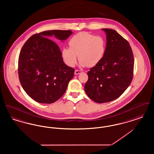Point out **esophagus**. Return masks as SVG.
<instances>
[{
    "mask_svg": "<svg viewBox=\"0 0 154 154\" xmlns=\"http://www.w3.org/2000/svg\"><path fill=\"white\" fill-rule=\"evenodd\" d=\"M81 73H82V71H81V70H75V72H74V74H75V75L79 74H80Z\"/></svg>",
    "mask_w": 154,
    "mask_h": 154,
    "instance_id": "1",
    "label": "esophagus"
}]
</instances>
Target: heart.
I'll list each match as a JSON object with an SVG mask.
<instances>
[{
    "instance_id": "obj_1",
    "label": "heart",
    "mask_w": 154,
    "mask_h": 154,
    "mask_svg": "<svg viewBox=\"0 0 154 154\" xmlns=\"http://www.w3.org/2000/svg\"><path fill=\"white\" fill-rule=\"evenodd\" d=\"M70 47H63L62 57L67 66L74 67L77 61V55L82 67H94L102 60L106 50L105 39L87 32H81L72 37Z\"/></svg>"
}]
</instances>
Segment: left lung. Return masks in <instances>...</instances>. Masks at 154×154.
<instances>
[{
  "label": "left lung",
  "mask_w": 154,
  "mask_h": 154,
  "mask_svg": "<svg viewBox=\"0 0 154 154\" xmlns=\"http://www.w3.org/2000/svg\"><path fill=\"white\" fill-rule=\"evenodd\" d=\"M106 34V50L102 60L88 72L85 91L98 103L109 102L121 95L133 76L134 58L128 42L115 30L102 29Z\"/></svg>",
  "instance_id": "obj_1"
}]
</instances>
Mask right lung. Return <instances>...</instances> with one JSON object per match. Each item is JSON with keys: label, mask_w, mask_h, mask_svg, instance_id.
<instances>
[{"label": "right lung", "mask_w": 154, "mask_h": 154, "mask_svg": "<svg viewBox=\"0 0 154 154\" xmlns=\"http://www.w3.org/2000/svg\"><path fill=\"white\" fill-rule=\"evenodd\" d=\"M72 30H46L32 36L23 45L18 58V75L27 95L40 103L56 102L66 92L74 69L63 62L57 44L48 37L64 41Z\"/></svg>", "instance_id": "right-lung-1"}]
</instances>
